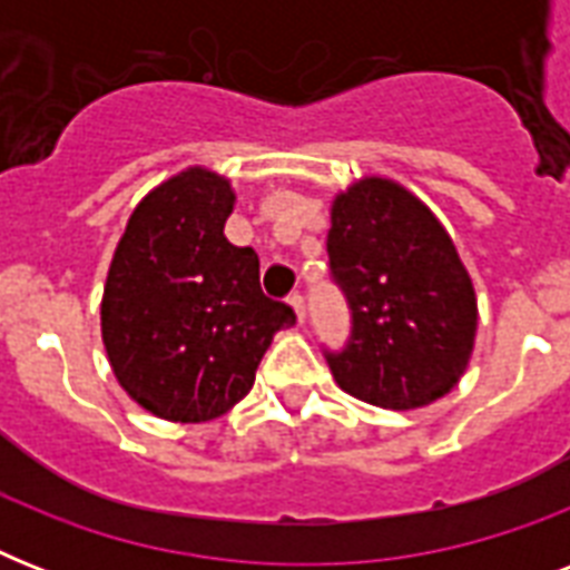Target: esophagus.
I'll list each match as a JSON object with an SVG mask.
<instances>
[{
	"mask_svg": "<svg viewBox=\"0 0 570 570\" xmlns=\"http://www.w3.org/2000/svg\"><path fill=\"white\" fill-rule=\"evenodd\" d=\"M289 304H293L295 320H298V322L307 320V307H304V295H302V293H293V295H289Z\"/></svg>",
	"mask_w": 570,
	"mask_h": 570,
	"instance_id": "esophagus-1",
	"label": "esophagus"
}]
</instances>
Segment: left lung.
I'll use <instances>...</instances> for the list:
<instances>
[{
  "label": "left lung",
  "mask_w": 570,
  "mask_h": 570,
  "mask_svg": "<svg viewBox=\"0 0 570 570\" xmlns=\"http://www.w3.org/2000/svg\"><path fill=\"white\" fill-rule=\"evenodd\" d=\"M331 275L352 311V337L328 352L348 396L414 411L461 381L476 340V289L450 233L416 195L364 177L331 204Z\"/></svg>",
  "instance_id": "left-lung-1"
}]
</instances>
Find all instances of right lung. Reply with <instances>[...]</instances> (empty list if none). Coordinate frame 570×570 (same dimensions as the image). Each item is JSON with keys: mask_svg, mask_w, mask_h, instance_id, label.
<instances>
[{"mask_svg": "<svg viewBox=\"0 0 570 570\" xmlns=\"http://www.w3.org/2000/svg\"><path fill=\"white\" fill-rule=\"evenodd\" d=\"M236 195L191 165L147 191L127 222L106 286L100 328L111 373L132 402L168 423H206L254 387L289 304L259 289L254 248L224 236Z\"/></svg>", "mask_w": 570, "mask_h": 570, "instance_id": "1", "label": "right lung"}]
</instances>
